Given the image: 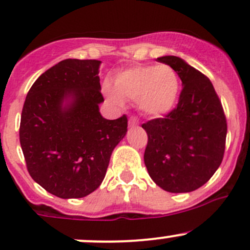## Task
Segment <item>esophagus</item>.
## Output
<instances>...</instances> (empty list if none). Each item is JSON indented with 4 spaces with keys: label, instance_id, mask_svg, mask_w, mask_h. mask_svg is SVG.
I'll use <instances>...</instances> for the list:
<instances>
[{
    "label": "esophagus",
    "instance_id": "1",
    "mask_svg": "<svg viewBox=\"0 0 250 250\" xmlns=\"http://www.w3.org/2000/svg\"><path fill=\"white\" fill-rule=\"evenodd\" d=\"M138 125V120L135 117H130L129 118V125H132V127H134V125Z\"/></svg>",
    "mask_w": 250,
    "mask_h": 250
}]
</instances>
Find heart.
Returning <instances> with one entry per match:
<instances>
[{
	"label": "heart",
	"mask_w": 250,
	"mask_h": 250,
	"mask_svg": "<svg viewBox=\"0 0 250 250\" xmlns=\"http://www.w3.org/2000/svg\"><path fill=\"white\" fill-rule=\"evenodd\" d=\"M115 90L106 88L113 104L122 106L123 99L137 102L141 112L163 117L175 109L180 95V81L168 65L133 66L120 72L113 82Z\"/></svg>",
	"instance_id": "obj_1"
}]
</instances>
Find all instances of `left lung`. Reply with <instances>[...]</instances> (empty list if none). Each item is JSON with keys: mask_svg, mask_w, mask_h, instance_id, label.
<instances>
[{"mask_svg": "<svg viewBox=\"0 0 250 250\" xmlns=\"http://www.w3.org/2000/svg\"><path fill=\"white\" fill-rule=\"evenodd\" d=\"M157 62L179 75L183 90L172 112L141 125L148 137L144 162L161 188L191 192L203 186L221 165L228 133L225 113L202 72L174 55L157 58Z\"/></svg>", "mask_w": 250, "mask_h": 250, "instance_id": "1", "label": "left lung"}]
</instances>
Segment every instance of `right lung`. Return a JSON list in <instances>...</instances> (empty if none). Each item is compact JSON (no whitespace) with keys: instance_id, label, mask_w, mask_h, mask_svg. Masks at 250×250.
Here are the masks:
<instances>
[{"instance_id":"add662e5","label":"right lung","mask_w":250,"mask_h":250,"mask_svg":"<svg viewBox=\"0 0 250 250\" xmlns=\"http://www.w3.org/2000/svg\"><path fill=\"white\" fill-rule=\"evenodd\" d=\"M99 60L65 59L41 75L25 99L19 138L27 170L60 198L97 190L111 153L127 133L125 115L106 120Z\"/></svg>"}]
</instances>
